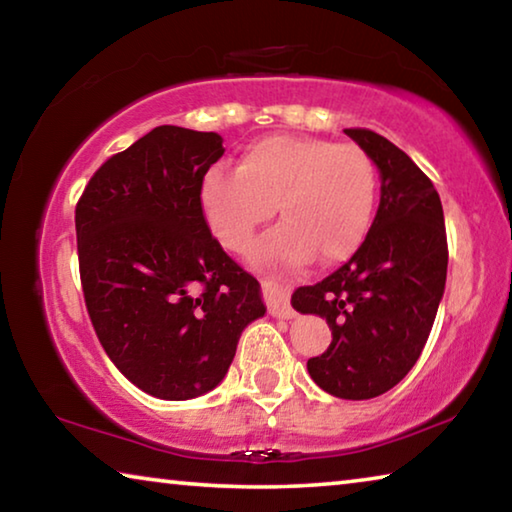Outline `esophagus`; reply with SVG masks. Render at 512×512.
<instances>
[{
    "instance_id": "obj_1",
    "label": "esophagus",
    "mask_w": 512,
    "mask_h": 512,
    "mask_svg": "<svg viewBox=\"0 0 512 512\" xmlns=\"http://www.w3.org/2000/svg\"><path fill=\"white\" fill-rule=\"evenodd\" d=\"M262 293H264V302H266L268 314L277 316V318H293V316H296V311H293L291 302H289L287 289L277 287L275 282H262Z\"/></svg>"
}]
</instances>
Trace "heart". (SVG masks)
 <instances>
[{
  "mask_svg": "<svg viewBox=\"0 0 512 512\" xmlns=\"http://www.w3.org/2000/svg\"><path fill=\"white\" fill-rule=\"evenodd\" d=\"M375 160L359 144L268 135L248 144L237 171L210 169L201 183L207 228L223 248L246 253L277 210L280 225L257 257L332 266L357 253L377 205Z\"/></svg>",
  "mask_w": 512,
  "mask_h": 512,
  "instance_id": "heart-1",
  "label": "heart"
}]
</instances>
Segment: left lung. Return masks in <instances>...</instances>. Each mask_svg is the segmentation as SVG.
<instances>
[{
  "mask_svg": "<svg viewBox=\"0 0 512 512\" xmlns=\"http://www.w3.org/2000/svg\"><path fill=\"white\" fill-rule=\"evenodd\" d=\"M381 176L375 221L357 253L332 275L293 293L300 314L332 329L329 348L307 361L311 379L341 400L391 391L418 361L447 280L440 196L402 149L368 128H345Z\"/></svg>",
  "mask_w": 512,
  "mask_h": 512,
  "instance_id": "8db88e82",
  "label": "left lung"
}]
</instances>
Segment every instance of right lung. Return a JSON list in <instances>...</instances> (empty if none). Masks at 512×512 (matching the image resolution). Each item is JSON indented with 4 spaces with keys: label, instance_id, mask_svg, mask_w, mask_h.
<instances>
[{
    "label": "right lung",
    "instance_id": "obj_1",
    "mask_svg": "<svg viewBox=\"0 0 512 512\" xmlns=\"http://www.w3.org/2000/svg\"><path fill=\"white\" fill-rule=\"evenodd\" d=\"M219 133L158 126L94 171L76 203L85 307L121 375L158 400L219 384L264 316L259 282L212 237L201 183Z\"/></svg>",
    "mask_w": 512,
    "mask_h": 512
}]
</instances>
